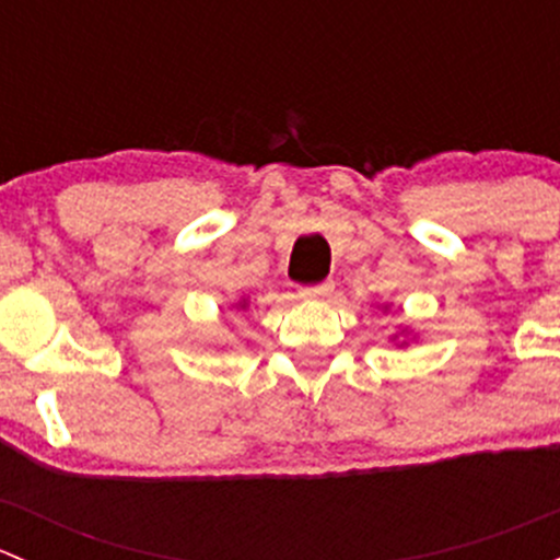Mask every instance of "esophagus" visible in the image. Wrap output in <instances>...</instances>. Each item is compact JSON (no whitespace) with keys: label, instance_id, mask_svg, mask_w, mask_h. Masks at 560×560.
<instances>
[{"label":"esophagus","instance_id":"1","mask_svg":"<svg viewBox=\"0 0 560 560\" xmlns=\"http://www.w3.org/2000/svg\"><path fill=\"white\" fill-rule=\"evenodd\" d=\"M332 292V281H322V284L314 287H301V298L303 301H322Z\"/></svg>","mask_w":560,"mask_h":560}]
</instances>
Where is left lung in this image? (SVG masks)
<instances>
[{"instance_id": "8db88e82", "label": "left lung", "mask_w": 560, "mask_h": 560, "mask_svg": "<svg viewBox=\"0 0 560 560\" xmlns=\"http://www.w3.org/2000/svg\"><path fill=\"white\" fill-rule=\"evenodd\" d=\"M382 312H389V306L385 303V306H382ZM415 332L409 330V327H400L398 332H393V336H389V341H398L395 343V347H409V341H415Z\"/></svg>"}]
</instances>
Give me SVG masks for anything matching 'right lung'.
<instances>
[{
  "instance_id": "add662e5",
  "label": "right lung",
  "mask_w": 560,
  "mask_h": 560,
  "mask_svg": "<svg viewBox=\"0 0 560 560\" xmlns=\"http://www.w3.org/2000/svg\"><path fill=\"white\" fill-rule=\"evenodd\" d=\"M235 308H241V312H246V308H248V301H246V298H241V301L235 303Z\"/></svg>"
}]
</instances>
